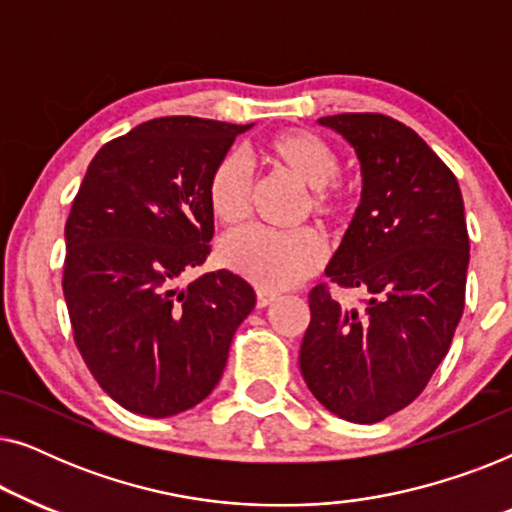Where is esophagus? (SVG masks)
Returning a JSON list of instances; mask_svg holds the SVG:
<instances>
[{
  "label": "esophagus",
  "mask_w": 512,
  "mask_h": 512,
  "mask_svg": "<svg viewBox=\"0 0 512 512\" xmlns=\"http://www.w3.org/2000/svg\"><path fill=\"white\" fill-rule=\"evenodd\" d=\"M277 298H279V293H275V291H268V289H258L256 291V305L258 307H268V305L275 303Z\"/></svg>",
  "instance_id": "34e87169"
}]
</instances>
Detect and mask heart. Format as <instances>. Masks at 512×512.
<instances>
[{"instance_id":"heart-1","label":"heart","mask_w":512,"mask_h":512,"mask_svg":"<svg viewBox=\"0 0 512 512\" xmlns=\"http://www.w3.org/2000/svg\"><path fill=\"white\" fill-rule=\"evenodd\" d=\"M265 163L307 186L305 212L340 226L352 212V193L338 179L340 158L333 146L310 130H291L263 146ZM251 174L235 153L223 156L207 179V205L214 219L228 228L247 221L251 209ZM326 256L324 235L317 228L240 230L221 244V261L268 291L296 286L321 268Z\"/></svg>"}]
</instances>
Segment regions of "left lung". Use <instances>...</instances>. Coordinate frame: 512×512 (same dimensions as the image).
Returning <instances> with one entry per match:
<instances>
[{
	"instance_id": "8db88e82",
	"label": "left lung",
	"mask_w": 512,
	"mask_h": 512,
	"mask_svg": "<svg viewBox=\"0 0 512 512\" xmlns=\"http://www.w3.org/2000/svg\"><path fill=\"white\" fill-rule=\"evenodd\" d=\"M354 146L361 205L326 277L366 291L347 307L310 291L300 373L314 398L354 424H375L422 394L450 349L466 298L468 230L450 167L415 130L384 114L319 118Z\"/></svg>"
}]
</instances>
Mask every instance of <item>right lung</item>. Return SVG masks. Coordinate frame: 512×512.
<instances>
[{
  "label": "right lung",
  "instance_id": "add662e5",
  "mask_svg": "<svg viewBox=\"0 0 512 512\" xmlns=\"http://www.w3.org/2000/svg\"><path fill=\"white\" fill-rule=\"evenodd\" d=\"M251 125L165 116L111 139L90 160L65 226L62 291L74 342L125 410L172 417L212 394L256 293L207 261V179Z\"/></svg>",
  "mask_w": 512,
  "mask_h": 512
}]
</instances>
